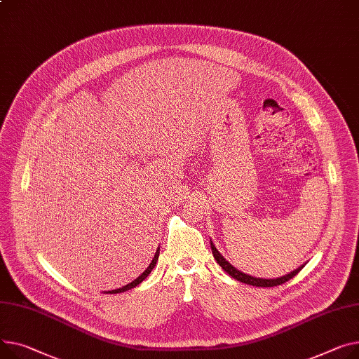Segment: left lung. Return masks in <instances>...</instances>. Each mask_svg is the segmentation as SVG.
<instances>
[{"label": "left lung", "mask_w": 359, "mask_h": 359, "mask_svg": "<svg viewBox=\"0 0 359 359\" xmlns=\"http://www.w3.org/2000/svg\"><path fill=\"white\" fill-rule=\"evenodd\" d=\"M210 248H212V254H213L215 259H217V262L222 267L224 271H226L232 278H235V280H238V281H241V283H245V284H250V285H255V287H274V285H280V284H283V283H285V281H289L290 278H293V277L304 267V264H306V262H304L303 266H300V267L296 269L294 271H292V273H289V274H285V276H283V277H277V278H259V277H252V276H250V274H245V273L240 271L238 269H235L229 261H226V259L224 258V255L217 250V247L213 245L212 241H210Z\"/></svg>", "instance_id": "1"}]
</instances>
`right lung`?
I'll return each mask as SVG.
<instances>
[{
    "mask_svg": "<svg viewBox=\"0 0 359 359\" xmlns=\"http://www.w3.org/2000/svg\"><path fill=\"white\" fill-rule=\"evenodd\" d=\"M158 254H160V248H157V251H156V254H154V258H153V259H151V262H150V266H149L144 271H142V274H140L134 281H131L130 284L124 285V287H119V289H115V290H109V292H105V293H107V294H116V293H123V292H127V290H130V289H134L135 285H138L140 283H142V280H146V278H147V276L153 271L154 266L157 264Z\"/></svg>",
    "mask_w": 359,
    "mask_h": 359,
    "instance_id": "obj_1",
    "label": "right lung"
}]
</instances>
